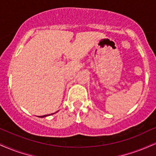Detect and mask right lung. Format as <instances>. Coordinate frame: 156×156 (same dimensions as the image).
Masks as SVG:
<instances>
[{
  "label": "right lung",
  "mask_w": 156,
  "mask_h": 156,
  "mask_svg": "<svg viewBox=\"0 0 156 156\" xmlns=\"http://www.w3.org/2000/svg\"><path fill=\"white\" fill-rule=\"evenodd\" d=\"M52 114H53V113H52ZM50 115H51V114H48V115H44V116H39L40 118H43V117H46V116H50Z\"/></svg>",
  "instance_id": "1"
}]
</instances>
